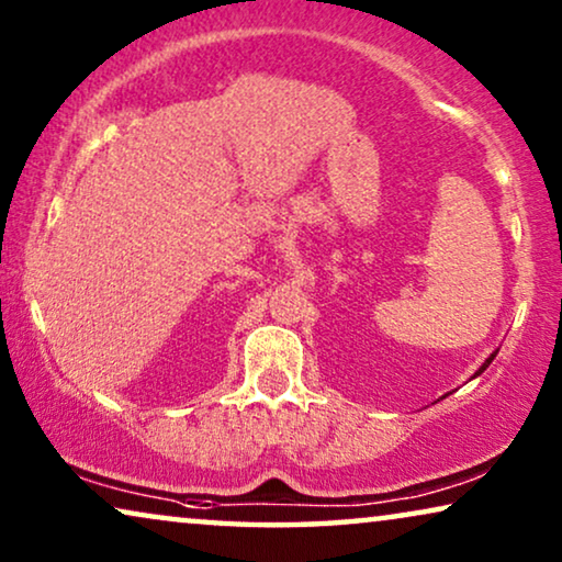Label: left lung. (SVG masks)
I'll list each match as a JSON object with an SVG mask.
<instances>
[{
	"label": "left lung",
	"mask_w": 562,
	"mask_h": 562,
	"mask_svg": "<svg viewBox=\"0 0 562 562\" xmlns=\"http://www.w3.org/2000/svg\"><path fill=\"white\" fill-rule=\"evenodd\" d=\"M494 358H496V352H491V356L486 358V363H483V366L479 368V373H483V371H486V368L491 366V360H494ZM479 373H475V375H479Z\"/></svg>",
	"instance_id": "left-lung-1"
}]
</instances>
